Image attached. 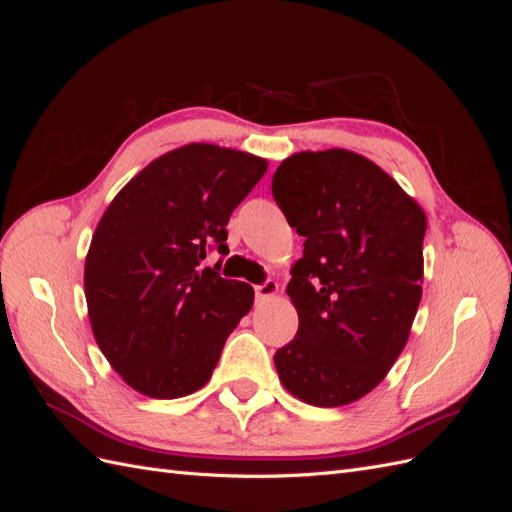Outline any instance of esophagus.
<instances>
[{"instance_id":"obj_1","label":"esophagus","mask_w":512,"mask_h":512,"mask_svg":"<svg viewBox=\"0 0 512 512\" xmlns=\"http://www.w3.org/2000/svg\"><path fill=\"white\" fill-rule=\"evenodd\" d=\"M275 294H277V282H273V280H267L265 284L256 286V299L258 301H267V299L275 297Z\"/></svg>"}]
</instances>
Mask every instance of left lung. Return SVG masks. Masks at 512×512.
Listing matches in <instances>:
<instances>
[{"mask_svg":"<svg viewBox=\"0 0 512 512\" xmlns=\"http://www.w3.org/2000/svg\"><path fill=\"white\" fill-rule=\"evenodd\" d=\"M273 198L305 237L286 288L299 331L273 356L277 376L305 404H352L376 389L408 342L423 294L425 211L348 149L286 158Z\"/></svg>","mask_w":512,"mask_h":512,"instance_id":"left-lung-1","label":"left lung"}]
</instances>
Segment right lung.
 <instances>
[{"instance_id":"right-lung-1","label":"right lung","mask_w":512,"mask_h":512,"mask_svg":"<svg viewBox=\"0 0 512 512\" xmlns=\"http://www.w3.org/2000/svg\"><path fill=\"white\" fill-rule=\"evenodd\" d=\"M267 160L209 143L164 153L104 211L85 258L91 331L117 374L156 399L209 382L254 288L200 267Z\"/></svg>"}]
</instances>
